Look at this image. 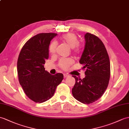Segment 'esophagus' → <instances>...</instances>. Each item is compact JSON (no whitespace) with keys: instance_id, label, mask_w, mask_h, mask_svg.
I'll list each match as a JSON object with an SVG mask.
<instances>
[{"instance_id":"esophagus-1","label":"esophagus","mask_w":129,"mask_h":129,"mask_svg":"<svg viewBox=\"0 0 129 129\" xmlns=\"http://www.w3.org/2000/svg\"><path fill=\"white\" fill-rule=\"evenodd\" d=\"M69 75L68 74H64V78H66V77H69Z\"/></svg>"}]
</instances>
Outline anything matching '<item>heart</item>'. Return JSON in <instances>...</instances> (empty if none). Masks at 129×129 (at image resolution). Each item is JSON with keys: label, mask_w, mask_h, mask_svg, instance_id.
<instances>
[{"label": "heart", "mask_w": 129, "mask_h": 129, "mask_svg": "<svg viewBox=\"0 0 129 129\" xmlns=\"http://www.w3.org/2000/svg\"><path fill=\"white\" fill-rule=\"evenodd\" d=\"M60 39L64 43L73 48V52L75 53L78 54L80 52L81 47L79 44V39L76 35L73 33H67L62 35ZM57 46L58 44L56 41H53L51 42L48 48L49 52L51 54L54 55L56 53ZM73 62V60L71 58L61 59L59 61L58 65L62 69L67 70Z\"/></svg>", "instance_id": "obj_1"}]
</instances>
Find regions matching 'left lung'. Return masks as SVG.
Wrapping results in <instances>:
<instances>
[{
  "label": "left lung",
  "mask_w": 129,
  "mask_h": 129,
  "mask_svg": "<svg viewBox=\"0 0 129 129\" xmlns=\"http://www.w3.org/2000/svg\"><path fill=\"white\" fill-rule=\"evenodd\" d=\"M85 46L80 60L86 71L83 79H75L72 89L74 97L83 104L93 103L100 98L109 84L110 65L105 46L100 38L89 33L85 35Z\"/></svg>",
  "instance_id": "left-lung-1"
}]
</instances>
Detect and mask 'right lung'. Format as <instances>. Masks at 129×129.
<instances>
[{
    "instance_id": "obj_1",
    "label": "right lung",
    "mask_w": 129,
    "mask_h": 129,
    "mask_svg": "<svg viewBox=\"0 0 129 129\" xmlns=\"http://www.w3.org/2000/svg\"><path fill=\"white\" fill-rule=\"evenodd\" d=\"M55 33H41L26 42L18 57L17 68L20 84L30 100L41 103L53 97L56 87L64 79L63 74L51 75L44 64L49 58L50 41Z\"/></svg>"
}]
</instances>
